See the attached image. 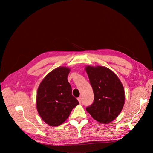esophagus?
Instances as JSON below:
<instances>
[{
    "label": "esophagus",
    "mask_w": 153,
    "mask_h": 153,
    "mask_svg": "<svg viewBox=\"0 0 153 153\" xmlns=\"http://www.w3.org/2000/svg\"><path fill=\"white\" fill-rule=\"evenodd\" d=\"M77 100H78L79 102L80 103V104H81V103H82V97H79L78 98H77Z\"/></svg>",
    "instance_id": "1"
}]
</instances>
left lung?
I'll list each match as a JSON object with an SVG mask.
<instances>
[{"label": "left lung", "instance_id": "obj_1", "mask_svg": "<svg viewBox=\"0 0 153 153\" xmlns=\"http://www.w3.org/2000/svg\"><path fill=\"white\" fill-rule=\"evenodd\" d=\"M86 71L94 92V102L86 107L87 112L99 123H110L123 107V85L117 75L107 67L86 66Z\"/></svg>", "mask_w": 153, "mask_h": 153}]
</instances>
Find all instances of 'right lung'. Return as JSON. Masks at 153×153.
Returning <instances> with one entry per match:
<instances>
[{
  "instance_id": "add662e5",
  "label": "right lung",
  "mask_w": 153,
  "mask_h": 153,
  "mask_svg": "<svg viewBox=\"0 0 153 153\" xmlns=\"http://www.w3.org/2000/svg\"><path fill=\"white\" fill-rule=\"evenodd\" d=\"M70 69L59 67L53 69L43 79L38 88L36 107L42 120L51 126L63 123L71 111L79 104L71 94L67 80Z\"/></svg>"
}]
</instances>
